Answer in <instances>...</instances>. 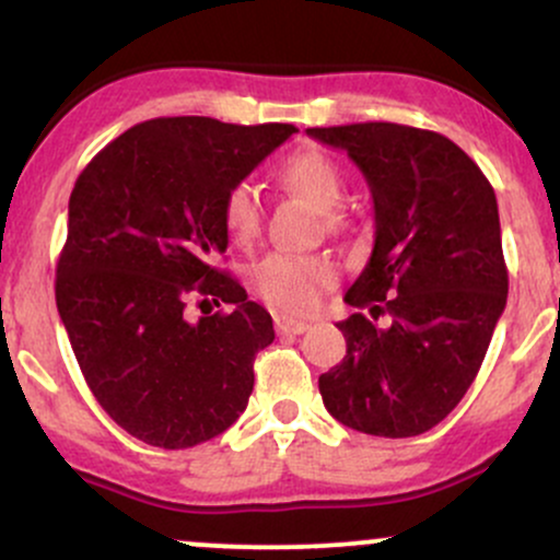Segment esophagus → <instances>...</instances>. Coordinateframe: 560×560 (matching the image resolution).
<instances>
[{"label":"esophagus","mask_w":560,"mask_h":560,"mask_svg":"<svg viewBox=\"0 0 560 560\" xmlns=\"http://www.w3.org/2000/svg\"><path fill=\"white\" fill-rule=\"evenodd\" d=\"M276 331L279 334H302L307 331V320H298V318H287V316H276Z\"/></svg>","instance_id":"34e87169"}]
</instances>
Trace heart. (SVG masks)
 Returning a JSON list of instances; mask_svg holds the SVG:
<instances>
[{"label": "heart", "mask_w": 560, "mask_h": 560, "mask_svg": "<svg viewBox=\"0 0 560 560\" xmlns=\"http://www.w3.org/2000/svg\"><path fill=\"white\" fill-rule=\"evenodd\" d=\"M279 178L318 210H331L342 197V173L329 158L316 150L294 152L281 165ZM260 197L249 182H236L223 197V226L234 242L247 244L260 231ZM329 226H337V215H326ZM339 281V266L329 255L268 253L249 268V287L260 300L281 313L302 316L318 305L320 292Z\"/></svg>", "instance_id": "obj_1"}]
</instances>
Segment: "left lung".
I'll list each match as a JSON object with an SVG mask.
<instances>
[{
    "label": "left lung",
    "mask_w": 560,
    "mask_h": 560,
    "mask_svg": "<svg viewBox=\"0 0 560 560\" xmlns=\"http://www.w3.org/2000/svg\"><path fill=\"white\" fill-rule=\"evenodd\" d=\"M342 147L374 195L371 260L339 320L347 355L320 374L326 410L374 436H416L464 400L508 300L498 199L479 165L447 137L400 124L307 128Z\"/></svg>",
    "instance_id": "8db88e82"
}]
</instances>
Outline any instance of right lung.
<instances>
[{
    "label": "right lung",
    "instance_id": "1",
    "mask_svg": "<svg viewBox=\"0 0 560 560\" xmlns=\"http://www.w3.org/2000/svg\"><path fill=\"white\" fill-rule=\"evenodd\" d=\"M294 131L144 120L96 152L70 191L57 311L96 402L147 445L195 447L247 408L273 320L215 266L229 244L223 197ZM189 299L232 311L189 322Z\"/></svg>",
    "mask_w": 560,
    "mask_h": 560
}]
</instances>
